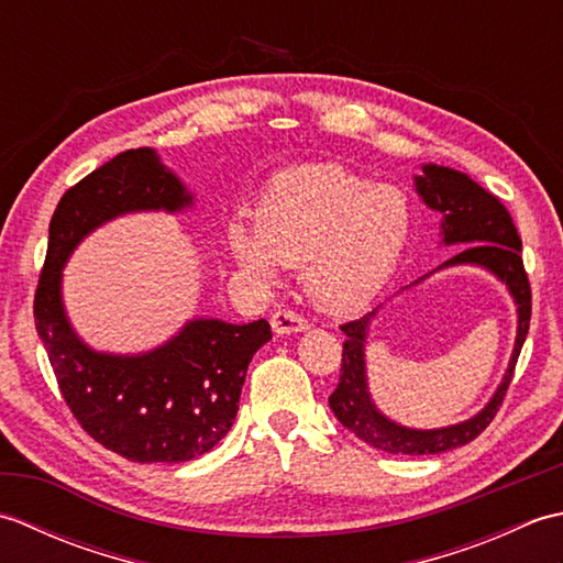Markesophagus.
Segmentation results:
<instances>
[{
  "instance_id": "1",
  "label": "esophagus",
  "mask_w": 563,
  "mask_h": 563,
  "mask_svg": "<svg viewBox=\"0 0 563 563\" xmlns=\"http://www.w3.org/2000/svg\"><path fill=\"white\" fill-rule=\"evenodd\" d=\"M271 327L275 333H295L309 329V319L300 312H292V309H280L271 317Z\"/></svg>"
}]
</instances>
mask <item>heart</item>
<instances>
[{"label":"heart","mask_w":563,"mask_h":563,"mask_svg":"<svg viewBox=\"0 0 563 563\" xmlns=\"http://www.w3.org/2000/svg\"><path fill=\"white\" fill-rule=\"evenodd\" d=\"M411 222V202L399 188L321 164L275 178L256 206V234L232 227V249L246 271L268 283L278 263L307 266L312 300L349 312L397 271Z\"/></svg>","instance_id":"1"}]
</instances>
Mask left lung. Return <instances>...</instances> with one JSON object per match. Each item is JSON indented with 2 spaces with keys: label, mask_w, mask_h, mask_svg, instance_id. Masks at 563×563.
Listing matches in <instances>:
<instances>
[{
  "label": "left lung",
  "mask_w": 563,
  "mask_h": 563,
  "mask_svg": "<svg viewBox=\"0 0 563 563\" xmlns=\"http://www.w3.org/2000/svg\"><path fill=\"white\" fill-rule=\"evenodd\" d=\"M416 188L428 208L442 212V242L466 244L457 256L442 263L440 268L476 263V266H484L498 275L518 305V339L506 377L482 413L450 428L413 430L391 423L369 401L365 382V331L375 312L341 324L345 341L339 385L329 397L331 411L367 445L389 454H438L462 448L476 435H482L484 428L498 413V406L504 404L532 317V290L520 256L522 242L504 202L472 181L466 174L435 164L423 166V176L416 178Z\"/></svg>",
  "instance_id": "left-lung-1"
}]
</instances>
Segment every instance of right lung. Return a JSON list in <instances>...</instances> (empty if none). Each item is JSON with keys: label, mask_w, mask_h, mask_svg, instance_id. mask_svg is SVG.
I'll return each mask as SVG.
<instances>
[{"label": "right lung", "mask_w": 563, "mask_h": 563, "mask_svg": "<svg viewBox=\"0 0 563 563\" xmlns=\"http://www.w3.org/2000/svg\"><path fill=\"white\" fill-rule=\"evenodd\" d=\"M186 206V188L150 147L115 154L59 198L35 288V331L59 394L93 440L130 462H186L218 445L234 423L251 357L273 336L266 319H196L162 349L123 357L93 353L69 329L59 271L81 239L123 212Z\"/></svg>", "instance_id": "add662e5"}]
</instances>
